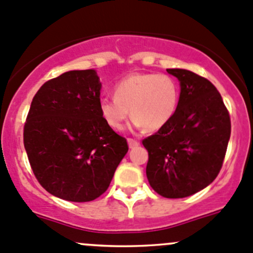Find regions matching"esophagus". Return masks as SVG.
I'll return each mask as SVG.
<instances>
[{"label": "esophagus", "instance_id": "1", "mask_svg": "<svg viewBox=\"0 0 253 253\" xmlns=\"http://www.w3.org/2000/svg\"><path fill=\"white\" fill-rule=\"evenodd\" d=\"M127 144H129V147H130V149H135V147L139 146L140 142L137 141V140L131 139V137H129V139H127Z\"/></svg>", "mask_w": 253, "mask_h": 253}]
</instances>
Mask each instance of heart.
I'll return each mask as SVG.
<instances>
[{
	"mask_svg": "<svg viewBox=\"0 0 253 253\" xmlns=\"http://www.w3.org/2000/svg\"><path fill=\"white\" fill-rule=\"evenodd\" d=\"M179 99L178 84L165 74L136 72L122 79L113 98L99 101V114L113 130H121L129 117L136 127L156 131L173 118Z\"/></svg>",
	"mask_w": 253,
	"mask_h": 253,
	"instance_id": "1",
	"label": "heart"
}]
</instances>
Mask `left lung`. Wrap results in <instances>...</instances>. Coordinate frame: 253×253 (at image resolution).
<instances>
[{"label": "left lung", "mask_w": 253, "mask_h": 253, "mask_svg": "<svg viewBox=\"0 0 253 253\" xmlns=\"http://www.w3.org/2000/svg\"><path fill=\"white\" fill-rule=\"evenodd\" d=\"M181 86L173 118L142 140L149 152L146 176L165 198H184L216 178L222 166L231 122L216 87L183 69H167Z\"/></svg>", "instance_id": "left-lung-1"}]
</instances>
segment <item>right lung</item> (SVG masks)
I'll return each instance as SVG.
<instances>
[{
  "label": "right lung",
  "instance_id": "obj_1",
  "mask_svg": "<svg viewBox=\"0 0 253 253\" xmlns=\"http://www.w3.org/2000/svg\"><path fill=\"white\" fill-rule=\"evenodd\" d=\"M101 88L94 70H74L45 82L32 101L24 147L34 176L57 198H98L129 149L99 114Z\"/></svg>",
  "mask_w": 253,
  "mask_h": 253
}]
</instances>
